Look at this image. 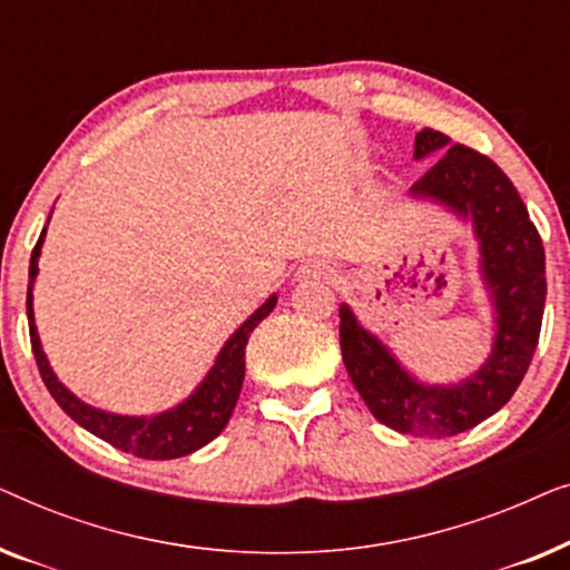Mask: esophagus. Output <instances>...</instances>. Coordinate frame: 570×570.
Listing matches in <instances>:
<instances>
[{"instance_id":"esophagus-1","label":"esophagus","mask_w":570,"mask_h":570,"mask_svg":"<svg viewBox=\"0 0 570 570\" xmlns=\"http://www.w3.org/2000/svg\"><path fill=\"white\" fill-rule=\"evenodd\" d=\"M303 275H308V277H332L334 275V269L330 267V264H324V262H311V264H306V267H303Z\"/></svg>"}]
</instances>
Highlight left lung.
<instances>
[{
    "instance_id": "obj_1",
    "label": "left lung",
    "mask_w": 570,
    "mask_h": 570,
    "mask_svg": "<svg viewBox=\"0 0 570 570\" xmlns=\"http://www.w3.org/2000/svg\"><path fill=\"white\" fill-rule=\"evenodd\" d=\"M425 155H439V160L415 181L412 194L472 217L482 277L498 314L493 355L462 384L423 386L355 322L347 306L340 308V345L350 379L379 423L420 439H446L495 415L519 389L540 340L548 279L542 238L509 176L488 155L451 145L435 129L415 137V158Z\"/></svg>"
}]
</instances>
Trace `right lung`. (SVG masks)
Here are the masks:
<instances>
[{
  "label": "right lung",
  "instance_id": "1",
  "mask_svg": "<svg viewBox=\"0 0 570 570\" xmlns=\"http://www.w3.org/2000/svg\"><path fill=\"white\" fill-rule=\"evenodd\" d=\"M46 228L41 230V238L30 254V272H28V322H30V347H33L36 365L41 371V379L46 389H49L53 400L77 425H82L85 431H90L98 439L111 443L119 451L135 454L139 459H176L186 456L191 451H197L220 435V431L228 425L236 407L240 384H244V371H246V342L262 318L269 316V311L275 308L277 295L264 303L259 311H254L252 316L240 324V330L225 342V347L217 355L213 371L207 373V379L202 381V386L194 392L189 400L178 404L176 410L163 412V415L153 417H127V415H111V412L96 410L90 404L77 400V396L65 389L53 376L46 361L41 340H38L36 324H33V279L38 275V256H41Z\"/></svg>",
  "mask_w": 570,
  "mask_h": 570
}]
</instances>
